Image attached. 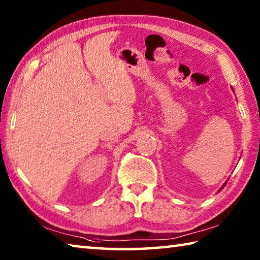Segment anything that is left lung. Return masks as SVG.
Masks as SVG:
<instances>
[{"label":"left lung","instance_id":"left-lung-1","mask_svg":"<svg viewBox=\"0 0 260 260\" xmlns=\"http://www.w3.org/2000/svg\"><path fill=\"white\" fill-rule=\"evenodd\" d=\"M232 89H233V88H232ZM233 91H234V89H233ZM226 183H227V181H226V182H225V183H223V184H222V187H221V188H220V189H219V190H218V192H219V191H220V190H222V188H223V187H225V186H226Z\"/></svg>","mask_w":260,"mask_h":260}]
</instances>
